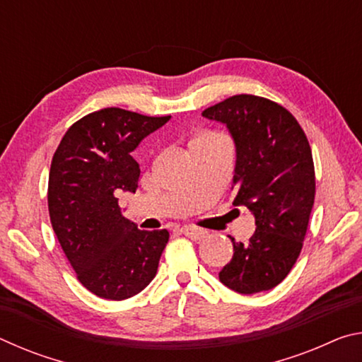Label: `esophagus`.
<instances>
[{
    "mask_svg": "<svg viewBox=\"0 0 362 362\" xmlns=\"http://www.w3.org/2000/svg\"><path fill=\"white\" fill-rule=\"evenodd\" d=\"M182 233L187 238H189V240H194V241H201V240H204V238L207 236V231L206 230L194 228V226H185V228H182Z\"/></svg>",
    "mask_w": 362,
    "mask_h": 362,
    "instance_id": "obj_1",
    "label": "esophagus"
}]
</instances>
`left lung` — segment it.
<instances>
[{
    "label": "left lung",
    "mask_w": 362,
    "mask_h": 362,
    "mask_svg": "<svg viewBox=\"0 0 362 362\" xmlns=\"http://www.w3.org/2000/svg\"><path fill=\"white\" fill-rule=\"evenodd\" d=\"M203 116L226 126L236 146L235 206L254 214L255 233L233 243L218 279L238 293L278 286L297 262L315 203L313 155L305 132L284 107L240 94L206 108Z\"/></svg>",
    "instance_id": "left-lung-1"
}]
</instances>
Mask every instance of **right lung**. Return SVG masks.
<instances>
[{
	"instance_id": "add662e5",
	"label": "right lung",
	"mask_w": 362,
	"mask_h": 362,
	"mask_svg": "<svg viewBox=\"0 0 362 362\" xmlns=\"http://www.w3.org/2000/svg\"><path fill=\"white\" fill-rule=\"evenodd\" d=\"M170 116L103 108L76 121L54 153L47 206L51 223L79 283L97 297L124 300L155 278L168 230H139L118 206L136 193L139 163L131 153Z\"/></svg>"
}]
</instances>
